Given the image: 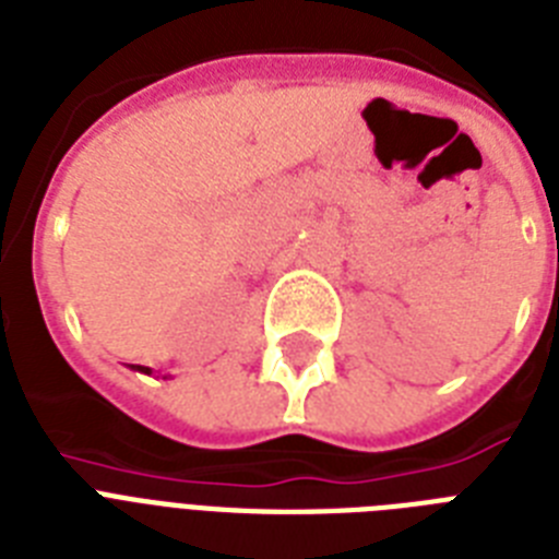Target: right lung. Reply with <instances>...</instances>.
I'll return each mask as SVG.
<instances>
[{
    "mask_svg": "<svg viewBox=\"0 0 559 559\" xmlns=\"http://www.w3.org/2000/svg\"><path fill=\"white\" fill-rule=\"evenodd\" d=\"M132 369H138V372H144V374H153V369H150V366H132Z\"/></svg>",
    "mask_w": 559,
    "mask_h": 559,
    "instance_id": "obj_1",
    "label": "right lung"
}]
</instances>
